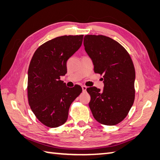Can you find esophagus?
Returning a JSON list of instances; mask_svg holds the SVG:
<instances>
[{"instance_id":"34e87169","label":"esophagus","mask_w":160,"mask_h":160,"mask_svg":"<svg viewBox=\"0 0 160 160\" xmlns=\"http://www.w3.org/2000/svg\"><path fill=\"white\" fill-rule=\"evenodd\" d=\"M82 89L83 92H85L86 90H87V87L86 86H82Z\"/></svg>"}]
</instances>
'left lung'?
<instances>
[{
	"label": "left lung",
	"mask_w": 160,
	"mask_h": 160,
	"mask_svg": "<svg viewBox=\"0 0 160 160\" xmlns=\"http://www.w3.org/2000/svg\"><path fill=\"white\" fill-rule=\"evenodd\" d=\"M84 46L94 72L104 78L102 91L96 87L87 89L90 109L100 123L117 124L127 116L135 99V71L131 56L120 43L102 35H86Z\"/></svg>",
	"instance_id": "8db88e82"
}]
</instances>
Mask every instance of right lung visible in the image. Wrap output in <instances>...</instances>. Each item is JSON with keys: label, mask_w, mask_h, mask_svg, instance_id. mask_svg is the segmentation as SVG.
Returning a JSON list of instances; mask_svg holds the SVG:
<instances>
[{"label": "right lung", "mask_w": 160, "mask_h": 160, "mask_svg": "<svg viewBox=\"0 0 160 160\" xmlns=\"http://www.w3.org/2000/svg\"><path fill=\"white\" fill-rule=\"evenodd\" d=\"M83 35L62 36L36 49L28 69L29 104L38 120L56 128L68 118L70 105L82 91L80 85L66 86L60 76L67 72V61L82 45Z\"/></svg>", "instance_id": "1"}]
</instances>
